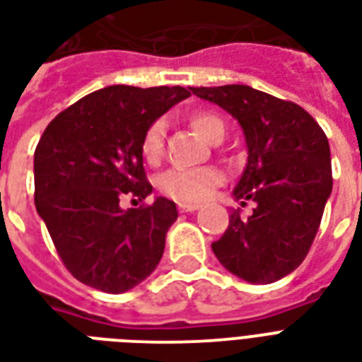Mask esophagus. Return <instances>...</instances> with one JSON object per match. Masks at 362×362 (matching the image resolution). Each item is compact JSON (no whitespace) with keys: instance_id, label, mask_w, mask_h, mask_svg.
Masks as SVG:
<instances>
[{"instance_id":"34e87169","label":"esophagus","mask_w":362,"mask_h":362,"mask_svg":"<svg viewBox=\"0 0 362 362\" xmlns=\"http://www.w3.org/2000/svg\"><path fill=\"white\" fill-rule=\"evenodd\" d=\"M198 207H200L198 204H179V211L190 213V211H196Z\"/></svg>"}]
</instances>
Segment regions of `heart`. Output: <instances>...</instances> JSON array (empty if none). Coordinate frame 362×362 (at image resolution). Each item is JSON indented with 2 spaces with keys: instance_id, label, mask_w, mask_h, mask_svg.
I'll list each match as a JSON object with an SVG mask.
<instances>
[{
  "instance_id": "b5f03b06",
  "label": "heart",
  "mask_w": 362,
  "mask_h": 362,
  "mask_svg": "<svg viewBox=\"0 0 362 362\" xmlns=\"http://www.w3.org/2000/svg\"><path fill=\"white\" fill-rule=\"evenodd\" d=\"M190 126L200 134L207 143H221L226 136V122L213 111H196L189 117ZM164 137L166 122L155 120L141 137V155L145 162L158 164L164 155ZM223 172L213 166L183 170L173 168L156 179V189L162 196L177 204H200L223 183Z\"/></svg>"
}]
</instances>
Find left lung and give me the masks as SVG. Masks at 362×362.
Listing matches in <instances>:
<instances>
[{
  "mask_svg": "<svg viewBox=\"0 0 362 362\" xmlns=\"http://www.w3.org/2000/svg\"><path fill=\"white\" fill-rule=\"evenodd\" d=\"M242 124L247 166L234 189L253 200V215L230 213L225 234L211 243L219 262L249 283H274L306 259L332 190L329 139L298 103L247 85L192 88Z\"/></svg>",
  "mask_w": 362,
  "mask_h": 362,
  "instance_id": "8db88e82",
  "label": "left lung"
}]
</instances>
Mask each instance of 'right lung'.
<instances>
[{"label":"right lung","mask_w":362,"mask_h":362,"mask_svg":"<svg viewBox=\"0 0 362 362\" xmlns=\"http://www.w3.org/2000/svg\"><path fill=\"white\" fill-rule=\"evenodd\" d=\"M183 86H105L64 109L45 128L33 156L35 207L69 274L103 293H124L149 277L164 253L175 204L120 209L124 196L153 192L141 137Z\"/></svg>","instance_id":"obj_1"}]
</instances>
